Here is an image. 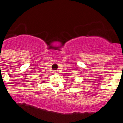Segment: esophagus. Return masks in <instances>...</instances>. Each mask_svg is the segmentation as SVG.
I'll return each instance as SVG.
<instances>
[{"label":"esophagus","mask_w":123,"mask_h":123,"mask_svg":"<svg viewBox=\"0 0 123 123\" xmlns=\"http://www.w3.org/2000/svg\"><path fill=\"white\" fill-rule=\"evenodd\" d=\"M53 73H57V71H54V72H53Z\"/></svg>","instance_id":"1"}]
</instances>
